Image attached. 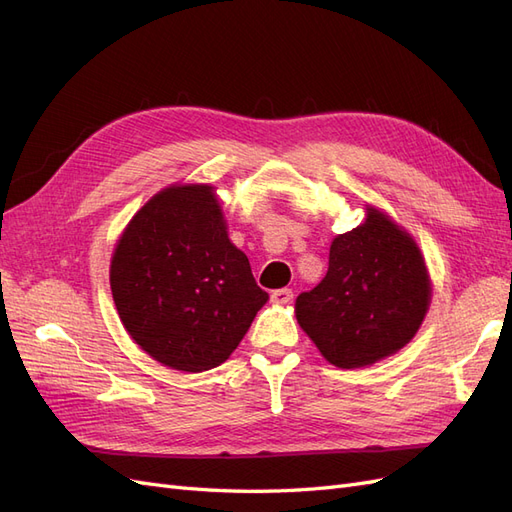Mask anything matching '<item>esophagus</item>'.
Returning a JSON list of instances; mask_svg holds the SVG:
<instances>
[{"label": "esophagus", "mask_w": 512, "mask_h": 512, "mask_svg": "<svg viewBox=\"0 0 512 512\" xmlns=\"http://www.w3.org/2000/svg\"><path fill=\"white\" fill-rule=\"evenodd\" d=\"M292 297H294V294H292L290 288H280V290H273V292H271V301H273V303H280V305L290 303Z\"/></svg>", "instance_id": "obj_1"}]
</instances>
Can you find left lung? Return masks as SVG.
Masks as SVG:
<instances>
[{"instance_id":"left-lung-1","label":"left lung","mask_w":512,"mask_h":512,"mask_svg":"<svg viewBox=\"0 0 512 512\" xmlns=\"http://www.w3.org/2000/svg\"><path fill=\"white\" fill-rule=\"evenodd\" d=\"M431 299L414 239L376 209L333 239L324 280L297 297V320L324 359L342 369L376 363L404 348Z\"/></svg>"}]
</instances>
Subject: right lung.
Wrapping results in <instances>:
<instances>
[{
	"label": "right lung",
	"instance_id": "1",
	"mask_svg": "<svg viewBox=\"0 0 512 512\" xmlns=\"http://www.w3.org/2000/svg\"><path fill=\"white\" fill-rule=\"evenodd\" d=\"M111 290L134 342L192 374L224 363L269 299L230 243L211 185H170L134 215L113 254Z\"/></svg>",
	"mask_w": 512,
	"mask_h": 512
}]
</instances>
